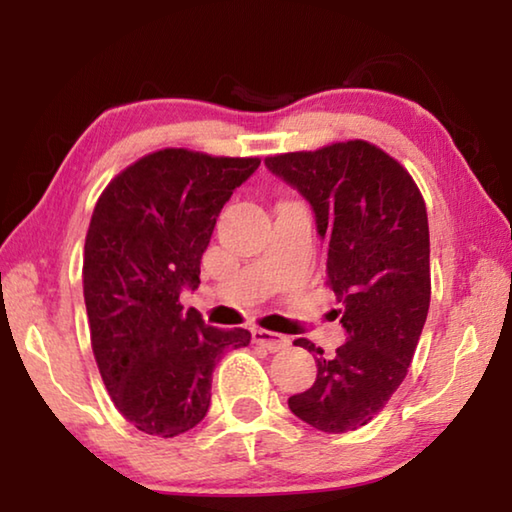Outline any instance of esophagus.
<instances>
[{
    "mask_svg": "<svg viewBox=\"0 0 512 512\" xmlns=\"http://www.w3.org/2000/svg\"><path fill=\"white\" fill-rule=\"evenodd\" d=\"M253 339L257 345H262V348L271 350V352H280L289 345L287 336L277 334V332H268V329H255L253 332Z\"/></svg>",
    "mask_w": 512,
    "mask_h": 512,
    "instance_id": "obj_1",
    "label": "esophagus"
}]
</instances>
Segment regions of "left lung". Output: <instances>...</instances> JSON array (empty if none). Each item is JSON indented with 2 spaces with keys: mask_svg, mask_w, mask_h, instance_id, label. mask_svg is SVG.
I'll return each mask as SVG.
<instances>
[{
  "mask_svg": "<svg viewBox=\"0 0 512 512\" xmlns=\"http://www.w3.org/2000/svg\"><path fill=\"white\" fill-rule=\"evenodd\" d=\"M264 162L314 207L327 284L348 332L332 357L293 341L318 354V375L289 397V409L318 431H354L388 404L418 348L431 300L427 205L411 173L366 140Z\"/></svg>",
  "mask_w": 512,
  "mask_h": 512,
  "instance_id": "8db88e82",
  "label": "left lung"
}]
</instances>
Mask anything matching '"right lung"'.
<instances>
[{"mask_svg":"<svg viewBox=\"0 0 512 512\" xmlns=\"http://www.w3.org/2000/svg\"><path fill=\"white\" fill-rule=\"evenodd\" d=\"M259 158L162 149L126 167L94 205L83 250L90 341L110 400L149 436L173 438L210 409L221 354L248 329L205 325L180 305L201 284L216 216Z\"/></svg>","mask_w":512,"mask_h":512,"instance_id":"add662e5","label":"right lung"}]
</instances>
